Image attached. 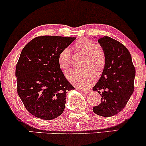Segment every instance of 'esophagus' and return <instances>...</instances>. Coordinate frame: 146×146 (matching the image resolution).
I'll use <instances>...</instances> for the list:
<instances>
[{"mask_svg": "<svg viewBox=\"0 0 146 146\" xmlns=\"http://www.w3.org/2000/svg\"><path fill=\"white\" fill-rule=\"evenodd\" d=\"M80 90H81V91L82 92V93H89V92H90V90H86V89H85V90H81V89H80Z\"/></svg>", "mask_w": 146, "mask_h": 146, "instance_id": "obj_1", "label": "esophagus"}]
</instances>
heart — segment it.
I'll list each match as a JSON object with an SVG mask.
<instances>
[{
	"mask_svg": "<svg viewBox=\"0 0 146 146\" xmlns=\"http://www.w3.org/2000/svg\"><path fill=\"white\" fill-rule=\"evenodd\" d=\"M75 48L84 53L86 58L82 66H91L94 69L100 70L104 66L105 61L103 51L98 48L94 42L82 38L75 43ZM58 64L63 71H66L71 66V52L68 48H64L58 56ZM66 78L75 86L86 88L94 82L95 76L93 71L86 67L82 69H71L66 73Z\"/></svg>",
	"mask_w": 146,
	"mask_h": 146,
	"instance_id": "1",
	"label": "heart"
}]
</instances>
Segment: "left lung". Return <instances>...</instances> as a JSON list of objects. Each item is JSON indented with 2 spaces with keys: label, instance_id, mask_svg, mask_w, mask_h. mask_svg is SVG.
I'll list each match as a JSON object with an SVG mask.
<instances>
[{
  "label": "left lung",
  "instance_id": "8db88e82",
  "mask_svg": "<svg viewBox=\"0 0 146 146\" xmlns=\"http://www.w3.org/2000/svg\"><path fill=\"white\" fill-rule=\"evenodd\" d=\"M104 53L105 64L98 83L93 88L102 97L93 112L111 117L121 111L134 91L135 68L130 52L123 44L108 36L98 40Z\"/></svg>",
  "mask_w": 146,
  "mask_h": 146
}]
</instances>
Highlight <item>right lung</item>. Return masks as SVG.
<instances>
[{"label":"right lung","mask_w":146,"mask_h":146,"mask_svg":"<svg viewBox=\"0 0 146 146\" xmlns=\"http://www.w3.org/2000/svg\"><path fill=\"white\" fill-rule=\"evenodd\" d=\"M75 38L44 36L25 45L16 65L17 91L25 108L44 120L63 113L66 93L74 89L58 64L61 51Z\"/></svg>","instance_id":"add662e5"}]
</instances>
